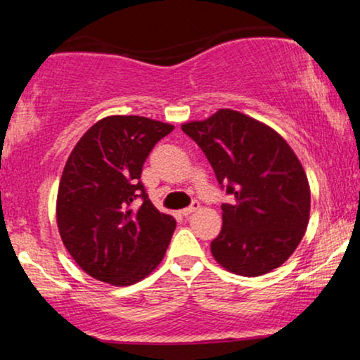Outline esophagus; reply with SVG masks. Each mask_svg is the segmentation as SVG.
<instances>
[{
    "instance_id": "obj_1",
    "label": "esophagus",
    "mask_w": 360,
    "mask_h": 360,
    "mask_svg": "<svg viewBox=\"0 0 360 360\" xmlns=\"http://www.w3.org/2000/svg\"><path fill=\"white\" fill-rule=\"evenodd\" d=\"M196 210H200V203H198V201H193L188 208L181 210V214H183V217H189V214H193Z\"/></svg>"
}]
</instances>
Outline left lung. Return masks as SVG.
I'll return each mask as SVG.
<instances>
[{
	"label": "left lung",
	"instance_id": "1",
	"mask_svg": "<svg viewBox=\"0 0 360 360\" xmlns=\"http://www.w3.org/2000/svg\"><path fill=\"white\" fill-rule=\"evenodd\" d=\"M230 196L212 242L218 264L238 276L271 272L295 252L309 218V186L298 157L278 131L233 110L184 123Z\"/></svg>",
	"mask_w": 360,
	"mask_h": 360
}]
</instances>
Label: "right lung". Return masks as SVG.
Listing matches in <instances>:
<instances>
[{"instance_id": "add662e5", "label": "right lung", "mask_w": 360, "mask_h": 360, "mask_svg": "<svg viewBox=\"0 0 360 360\" xmlns=\"http://www.w3.org/2000/svg\"><path fill=\"white\" fill-rule=\"evenodd\" d=\"M172 130L146 117H108L69 155L57 194V226L65 249L94 279L128 286L164 259L176 220L150 203L140 176L152 148Z\"/></svg>"}]
</instances>
